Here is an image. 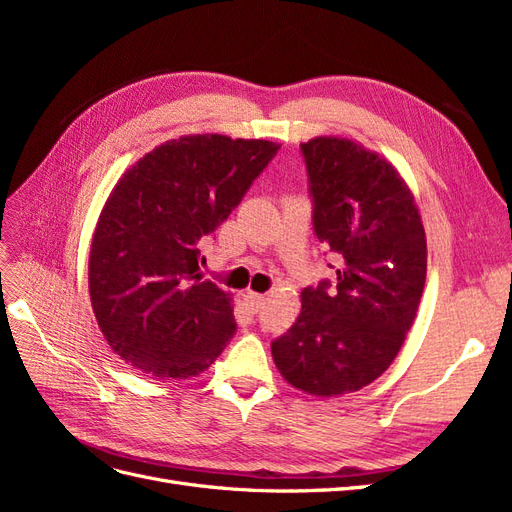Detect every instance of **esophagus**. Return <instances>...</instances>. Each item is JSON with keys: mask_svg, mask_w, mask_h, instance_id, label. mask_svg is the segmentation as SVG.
Masks as SVG:
<instances>
[{"mask_svg": "<svg viewBox=\"0 0 512 512\" xmlns=\"http://www.w3.org/2000/svg\"><path fill=\"white\" fill-rule=\"evenodd\" d=\"M245 301L252 305L254 312H258V309L265 305V294H256V292H247L245 294Z\"/></svg>", "mask_w": 512, "mask_h": 512, "instance_id": "esophagus-1", "label": "esophagus"}]
</instances>
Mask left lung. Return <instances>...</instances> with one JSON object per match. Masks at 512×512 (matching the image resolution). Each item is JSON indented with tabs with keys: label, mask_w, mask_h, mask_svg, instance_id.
<instances>
[{
	"label": "left lung",
	"mask_w": 512,
	"mask_h": 512,
	"mask_svg": "<svg viewBox=\"0 0 512 512\" xmlns=\"http://www.w3.org/2000/svg\"><path fill=\"white\" fill-rule=\"evenodd\" d=\"M299 149L314 235L337 277L301 292V314L271 352L292 386L333 397L393 363L421 303L427 243L414 196L389 162L348 138H312Z\"/></svg>",
	"instance_id": "left-lung-1"
}]
</instances>
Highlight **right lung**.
<instances>
[{
	"label": "right lung",
	"mask_w": 512,
	"mask_h": 512,
	"mask_svg": "<svg viewBox=\"0 0 512 512\" xmlns=\"http://www.w3.org/2000/svg\"><path fill=\"white\" fill-rule=\"evenodd\" d=\"M269 141L181 136L138 160L108 196L89 294L108 346L151 378H190L237 331L228 294L200 275V241L277 156Z\"/></svg>",
	"instance_id": "right-lung-1"
}]
</instances>
